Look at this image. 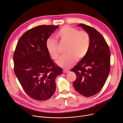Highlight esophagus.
I'll return each mask as SVG.
<instances>
[{"mask_svg":"<svg viewBox=\"0 0 123 123\" xmlns=\"http://www.w3.org/2000/svg\"><path fill=\"white\" fill-rule=\"evenodd\" d=\"M69 72V71L67 70H63V72L64 73H68Z\"/></svg>","mask_w":123,"mask_h":123,"instance_id":"1","label":"esophagus"}]
</instances>
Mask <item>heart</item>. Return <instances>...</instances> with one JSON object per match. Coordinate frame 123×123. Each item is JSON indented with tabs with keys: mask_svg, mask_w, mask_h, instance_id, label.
Returning <instances> with one entry per match:
<instances>
[{
	"mask_svg": "<svg viewBox=\"0 0 123 123\" xmlns=\"http://www.w3.org/2000/svg\"><path fill=\"white\" fill-rule=\"evenodd\" d=\"M57 37L61 43H68L65 49L67 54L61 56L56 62L59 66L69 68L77 59H81L87 54L90 46V36L87 31L65 25L57 33ZM46 47L50 57L57 59L59 55L58 41L49 37L46 41Z\"/></svg>",
	"mask_w": 123,
	"mask_h": 123,
	"instance_id": "b5f03b06",
	"label": "heart"
}]
</instances>
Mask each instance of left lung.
Segmentation results:
<instances>
[{
    "instance_id": "1",
    "label": "left lung",
    "mask_w": 123,
    "mask_h": 123,
    "mask_svg": "<svg viewBox=\"0 0 123 123\" xmlns=\"http://www.w3.org/2000/svg\"><path fill=\"white\" fill-rule=\"evenodd\" d=\"M90 36V46L85 56L73 68L76 79L73 82L75 90L85 97L98 94L104 87L110 69V51L100 33L90 26L80 24Z\"/></svg>"
}]
</instances>
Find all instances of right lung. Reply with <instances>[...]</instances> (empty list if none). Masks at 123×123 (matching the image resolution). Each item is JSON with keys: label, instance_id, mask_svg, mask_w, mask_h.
<instances>
[{"label": "right lung", "instance_id": "obj_1", "mask_svg": "<svg viewBox=\"0 0 123 123\" xmlns=\"http://www.w3.org/2000/svg\"><path fill=\"white\" fill-rule=\"evenodd\" d=\"M58 27L42 25L28 30L19 39L14 52L15 74L26 94L38 101L53 95L55 80L62 73L50 58L46 47L47 40Z\"/></svg>", "mask_w": 123, "mask_h": 123}]
</instances>
